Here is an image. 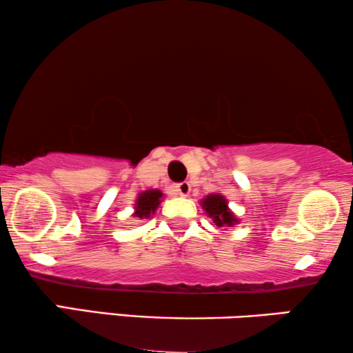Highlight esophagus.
<instances>
[{"mask_svg": "<svg viewBox=\"0 0 353 353\" xmlns=\"http://www.w3.org/2000/svg\"><path fill=\"white\" fill-rule=\"evenodd\" d=\"M175 191L178 192L180 196H190L191 192V185L188 181H183V183H178L175 186Z\"/></svg>", "mask_w": 353, "mask_h": 353, "instance_id": "1", "label": "esophagus"}]
</instances>
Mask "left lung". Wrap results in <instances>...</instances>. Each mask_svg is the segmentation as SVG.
<instances>
[{
    "instance_id": "obj_1",
    "label": "left lung",
    "mask_w": 353,
    "mask_h": 353,
    "mask_svg": "<svg viewBox=\"0 0 353 353\" xmlns=\"http://www.w3.org/2000/svg\"><path fill=\"white\" fill-rule=\"evenodd\" d=\"M202 209L205 210V214L214 220V223L219 228H230V226L239 221L233 212L230 210L228 201L219 192H214V194H209L205 199H202Z\"/></svg>"
}]
</instances>
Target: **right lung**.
Segmentation results:
<instances>
[{
  "mask_svg": "<svg viewBox=\"0 0 353 353\" xmlns=\"http://www.w3.org/2000/svg\"><path fill=\"white\" fill-rule=\"evenodd\" d=\"M162 192L159 190H148L138 196L137 202H134V214L133 216L138 219H148L156 214L159 204H161Z\"/></svg>",
  "mask_w": 353,
  "mask_h": 353,
  "instance_id": "right-lung-1",
  "label": "right lung"
}]
</instances>
